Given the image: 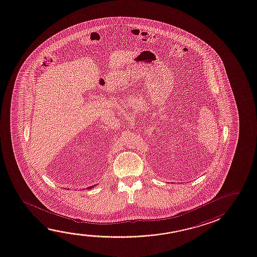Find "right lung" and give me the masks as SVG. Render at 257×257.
Segmentation results:
<instances>
[{
    "label": "right lung",
    "instance_id": "right-lung-1",
    "mask_svg": "<svg viewBox=\"0 0 257 257\" xmlns=\"http://www.w3.org/2000/svg\"><path fill=\"white\" fill-rule=\"evenodd\" d=\"M93 186H91V187H88V189H91Z\"/></svg>",
    "mask_w": 257,
    "mask_h": 257
}]
</instances>
